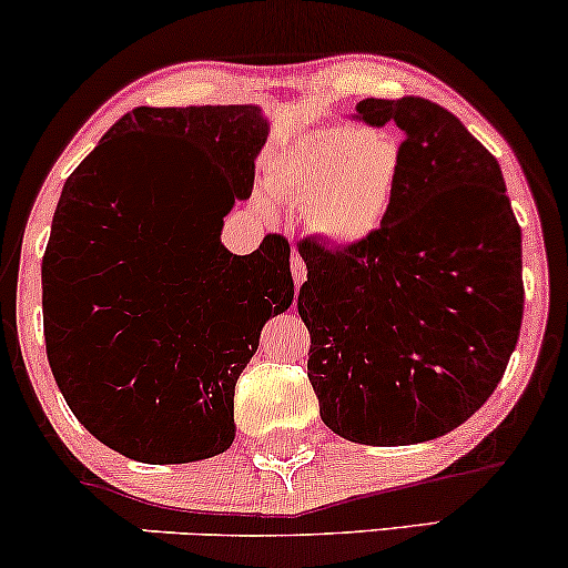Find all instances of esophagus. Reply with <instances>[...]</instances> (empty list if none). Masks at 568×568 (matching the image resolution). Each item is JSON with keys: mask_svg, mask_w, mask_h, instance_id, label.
Returning a JSON list of instances; mask_svg holds the SVG:
<instances>
[{"mask_svg": "<svg viewBox=\"0 0 568 568\" xmlns=\"http://www.w3.org/2000/svg\"><path fill=\"white\" fill-rule=\"evenodd\" d=\"M290 268H292V278H295V286L300 290V284H303L307 278V268H305V261L297 255V252H292Z\"/></svg>", "mask_w": 568, "mask_h": 568, "instance_id": "obj_1", "label": "esophagus"}]
</instances>
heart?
<instances>
[{
	"label": "heart",
	"mask_w": 568,
	"mask_h": 568,
	"mask_svg": "<svg viewBox=\"0 0 568 568\" xmlns=\"http://www.w3.org/2000/svg\"><path fill=\"white\" fill-rule=\"evenodd\" d=\"M400 165V144L389 134L332 125L273 160L265 189L290 207L305 210L311 229L324 240L355 244L387 219Z\"/></svg>",
	"instance_id": "b5f03b06"
}]
</instances>
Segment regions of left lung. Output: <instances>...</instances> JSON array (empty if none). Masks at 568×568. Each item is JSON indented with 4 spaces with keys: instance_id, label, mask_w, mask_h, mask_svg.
<instances>
[{
    "instance_id": "1",
    "label": "left lung",
    "mask_w": 568,
    "mask_h": 568,
    "mask_svg": "<svg viewBox=\"0 0 568 568\" xmlns=\"http://www.w3.org/2000/svg\"><path fill=\"white\" fill-rule=\"evenodd\" d=\"M403 131L387 219L347 247L307 236L297 311L324 424L361 445H416L498 387L524 316L521 226L498 160L437 102L363 100Z\"/></svg>"
}]
</instances>
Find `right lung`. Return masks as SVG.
I'll return each mask as SVG.
<instances>
[{
    "mask_svg": "<svg viewBox=\"0 0 568 568\" xmlns=\"http://www.w3.org/2000/svg\"><path fill=\"white\" fill-rule=\"evenodd\" d=\"M268 123L252 104L136 108L62 186L41 261L47 358L73 416L142 464L234 443V387L292 305L290 242L221 244Z\"/></svg>",
    "mask_w": 568,
    "mask_h": 568,
    "instance_id": "obj_1",
    "label": "right lung"
}]
</instances>
